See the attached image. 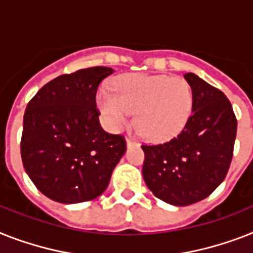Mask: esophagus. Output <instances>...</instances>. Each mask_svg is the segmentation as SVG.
I'll use <instances>...</instances> for the list:
<instances>
[{"mask_svg":"<svg viewBox=\"0 0 253 253\" xmlns=\"http://www.w3.org/2000/svg\"><path fill=\"white\" fill-rule=\"evenodd\" d=\"M126 144H127V147H131V145L136 144V141L132 140V139H130V137H127V139H126Z\"/></svg>","mask_w":253,"mask_h":253,"instance_id":"obj_1","label":"esophagus"}]
</instances>
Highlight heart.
I'll use <instances>...</instances> for the list:
<instances>
[{"mask_svg":"<svg viewBox=\"0 0 253 253\" xmlns=\"http://www.w3.org/2000/svg\"><path fill=\"white\" fill-rule=\"evenodd\" d=\"M110 91L97 93V106L110 130H121L135 113L137 131L151 141H165L183 130L192 113L194 94L183 78L126 74Z\"/></svg>","mask_w":253,"mask_h":253,"instance_id":"heart-1","label":"heart"}]
</instances>
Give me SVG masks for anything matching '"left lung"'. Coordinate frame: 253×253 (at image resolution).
Wrapping results in <instances>:
<instances>
[{"instance_id":"8db88e82","label":"left lung","mask_w":253,"mask_h":253,"mask_svg":"<svg viewBox=\"0 0 253 253\" xmlns=\"http://www.w3.org/2000/svg\"><path fill=\"white\" fill-rule=\"evenodd\" d=\"M194 105L175 137L143 144V176L156 198L176 207L208 198L229 171L237 136V117L218 88L192 73L184 74Z\"/></svg>"}]
</instances>
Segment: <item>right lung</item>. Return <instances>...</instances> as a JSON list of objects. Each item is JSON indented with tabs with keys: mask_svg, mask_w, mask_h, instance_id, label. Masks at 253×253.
Listing matches in <instances>:
<instances>
[{
	"mask_svg": "<svg viewBox=\"0 0 253 253\" xmlns=\"http://www.w3.org/2000/svg\"><path fill=\"white\" fill-rule=\"evenodd\" d=\"M110 67H89L50 80L31 98L23 117L20 155L40 192L58 203L93 200L106 190L126 152L123 135L102 130L98 84Z\"/></svg>",
	"mask_w": 253,
	"mask_h": 253,
	"instance_id": "add662e5",
	"label": "right lung"
}]
</instances>
